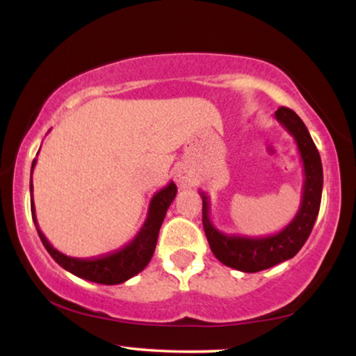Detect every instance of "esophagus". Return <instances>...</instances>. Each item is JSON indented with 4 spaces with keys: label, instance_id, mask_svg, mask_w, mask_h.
I'll return each mask as SVG.
<instances>
[{
    "label": "esophagus",
    "instance_id": "1",
    "mask_svg": "<svg viewBox=\"0 0 356 356\" xmlns=\"http://www.w3.org/2000/svg\"><path fill=\"white\" fill-rule=\"evenodd\" d=\"M175 179H177L178 186L181 188H189L193 184V178L189 177V173L183 168H178L177 172H175Z\"/></svg>",
    "mask_w": 356,
    "mask_h": 356
}]
</instances>
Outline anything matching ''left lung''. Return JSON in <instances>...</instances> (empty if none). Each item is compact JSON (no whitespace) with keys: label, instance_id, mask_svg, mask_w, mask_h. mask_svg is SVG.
Masks as SVG:
<instances>
[{"label":"left lung","instance_id":"left-lung-1","mask_svg":"<svg viewBox=\"0 0 356 356\" xmlns=\"http://www.w3.org/2000/svg\"><path fill=\"white\" fill-rule=\"evenodd\" d=\"M275 118L293 136L303 162V194H301V206L293 220L284 230L270 236L250 238L227 235L213 227L209 217V209H211L209 197L201 193L202 225L213 256L222 264L241 272H259L291 259L308 240L319 213L321 196H323V163L318 149L311 139L308 128L293 110L280 106L275 111Z\"/></svg>","mask_w":356,"mask_h":356}]
</instances>
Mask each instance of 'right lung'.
<instances>
[{
  "instance_id": "right-lung-1",
  "label": "right lung",
  "mask_w": 356,
  "mask_h": 356,
  "mask_svg": "<svg viewBox=\"0 0 356 356\" xmlns=\"http://www.w3.org/2000/svg\"><path fill=\"white\" fill-rule=\"evenodd\" d=\"M37 159H33L32 162V170H31V211H32V218L33 223H35V228L38 232V236L45 246V250L50 252V256L55 259L58 264H60L63 269H66L71 274L84 280L95 282V284H104V285H116L123 284V282L129 280L131 277L138 275L140 270L145 269V266L149 264V261L152 259L155 245H157V238L160 227H162V222L165 216H167V211L170 204L173 202L175 196H177V184L173 181L167 184L163 189L155 194L150 201L149 206V213L147 218H145L143 228H140L138 235H136L133 240H131L128 245H124L120 250L113 252H108V254L99 256V257H71L63 254L56 250V248L51 246V243L47 240V236L43 235L40 228H38L37 217H35V204H33L32 197V172L33 167H35Z\"/></svg>"
}]
</instances>
